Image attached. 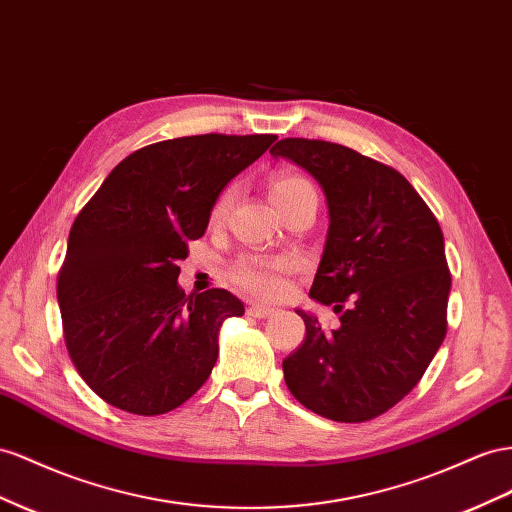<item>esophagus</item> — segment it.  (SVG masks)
Listing matches in <instances>:
<instances>
[{"label": "esophagus", "instance_id": "1", "mask_svg": "<svg viewBox=\"0 0 512 512\" xmlns=\"http://www.w3.org/2000/svg\"><path fill=\"white\" fill-rule=\"evenodd\" d=\"M275 310L273 308H267V306H258V303H252L250 308H247V314L254 316V319H267V316H271Z\"/></svg>", "mask_w": 512, "mask_h": 512}]
</instances>
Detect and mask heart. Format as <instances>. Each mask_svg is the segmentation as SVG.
<instances>
[{"label": "heart", "instance_id": "obj_1", "mask_svg": "<svg viewBox=\"0 0 512 512\" xmlns=\"http://www.w3.org/2000/svg\"><path fill=\"white\" fill-rule=\"evenodd\" d=\"M314 189L306 178L297 174H280L275 176L269 187L271 202H280L284 198L295 196V193ZM230 204V191H226L222 198L217 200L213 209V222H222ZM290 262L284 258H243L234 265V280L250 293L258 297H278L284 288V273L288 271Z\"/></svg>", "mask_w": 512, "mask_h": 512}]
</instances>
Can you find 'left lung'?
I'll list each match as a JSON object with an SVG mask.
<instances>
[{"label":"left lung","mask_w":512,"mask_h":512,"mask_svg":"<svg viewBox=\"0 0 512 512\" xmlns=\"http://www.w3.org/2000/svg\"><path fill=\"white\" fill-rule=\"evenodd\" d=\"M321 185L329 226L310 297L342 312L323 331L297 310L306 340L282 362L303 407L366 422L403 400L446 338L450 271L435 215L403 174L355 150L286 137L271 148Z\"/></svg>","instance_id":"1"}]
</instances>
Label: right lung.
<instances>
[{
  "label": "right lung",
  "mask_w": 512,
  "mask_h": 512,
  "mask_svg": "<svg viewBox=\"0 0 512 512\" xmlns=\"http://www.w3.org/2000/svg\"><path fill=\"white\" fill-rule=\"evenodd\" d=\"M275 135H191L122 159L75 219L58 280L64 340L105 403L137 416L181 407L209 379L219 329L243 316L224 288L185 293L178 260L219 193Z\"/></svg>",
  "instance_id": "1"
}]
</instances>
